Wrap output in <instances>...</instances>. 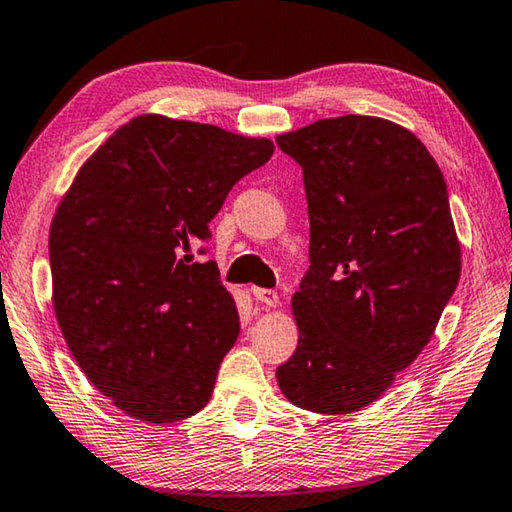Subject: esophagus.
<instances>
[{"label": "esophagus", "mask_w": 512, "mask_h": 512, "mask_svg": "<svg viewBox=\"0 0 512 512\" xmlns=\"http://www.w3.org/2000/svg\"><path fill=\"white\" fill-rule=\"evenodd\" d=\"M250 293H253V298H255L257 302H262V305H266V307H275L277 302H280V298H277V293L271 291V289L253 287V289H250Z\"/></svg>", "instance_id": "obj_1"}]
</instances>
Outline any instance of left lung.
Returning <instances> with one entry per match:
<instances>
[{
  "mask_svg": "<svg viewBox=\"0 0 512 512\" xmlns=\"http://www.w3.org/2000/svg\"><path fill=\"white\" fill-rule=\"evenodd\" d=\"M275 142L302 167L309 205L298 348L277 384L300 409L359 411L424 350L456 291L445 178L418 137L377 117L320 119Z\"/></svg>",
  "mask_w": 512,
  "mask_h": 512,
  "instance_id": "left-lung-1",
  "label": "left lung"
}]
</instances>
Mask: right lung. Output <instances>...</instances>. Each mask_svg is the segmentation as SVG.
Returning <instances> with one entry per match:
<instances>
[{
	"mask_svg": "<svg viewBox=\"0 0 512 512\" xmlns=\"http://www.w3.org/2000/svg\"><path fill=\"white\" fill-rule=\"evenodd\" d=\"M273 142L160 115L117 128L49 232L54 309L76 363L115 406L167 424L210 402L239 314L207 255L210 221Z\"/></svg>",
	"mask_w": 512,
	"mask_h": 512,
	"instance_id": "obj_1",
	"label": "right lung"
}]
</instances>
